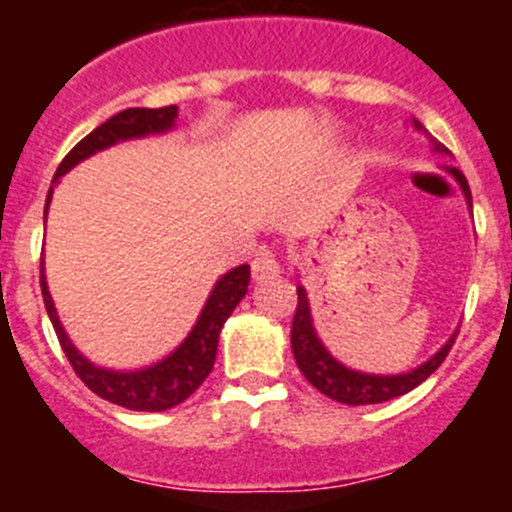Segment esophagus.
<instances>
[{"mask_svg":"<svg viewBox=\"0 0 512 512\" xmlns=\"http://www.w3.org/2000/svg\"><path fill=\"white\" fill-rule=\"evenodd\" d=\"M251 274L256 282H269V279L279 277V274H282V264H279L277 251L261 248V251L256 253V259L251 261Z\"/></svg>","mask_w":512,"mask_h":512,"instance_id":"34e87169","label":"esophagus"}]
</instances>
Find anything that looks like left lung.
I'll use <instances>...</instances> for the list:
<instances>
[{
    "label": "left lung",
    "instance_id": "left-lung-1",
    "mask_svg": "<svg viewBox=\"0 0 512 512\" xmlns=\"http://www.w3.org/2000/svg\"><path fill=\"white\" fill-rule=\"evenodd\" d=\"M418 125V122H415ZM436 151H446V146L436 143ZM454 174L456 182L461 184L464 194H467V202H472V192H469L467 176L461 174L459 169H449ZM456 341V333L443 343V348L436 356L425 361L423 366L413 369L408 374H395V377H377V374H361L354 369H346L343 364H338L333 356L325 351L323 343L315 336V328H312L310 320V305H307L305 289L297 287V310L295 318H292V351H295V361L300 366V372L305 374L307 382L315 387V390L323 392L330 400L343 402V405H377V402H387L392 397H400L405 392L415 390L420 382L431 377L438 366L443 364V359L449 356L451 346Z\"/></svg>",
    "mask_w": 512,
    "mask_h": 512
}]
</instances>
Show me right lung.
Listing matches in <instances>:
<instances>
[{"mask_svg": "<svg viewBox=\"0 0 512 512\" xmlns=\"http://www.w3.org/2000/svg\"><path fill=\"white\" fill-rule=\"evenodd\" d=\"M174 120L176 104L156 107V110L130 107V110L117 112V115L102 122L99 128H94L87 138H81L66 153V158L58 164L53 182H56L58 176L66 174L71 166H76L79 161L92 156V153L102 151L107 146H115L117 140L164 133V130H169L174 125ZM51 192H48V200H45V212H48ZM248 279H251V266L248 264L235 266L225 277H220V282L212 289L210 300L205 302V310H202L200 320H197V325H194L192 333L187 336V341L176 348L174 354L166 356L164 361H158V364L148 366V369H140V372H110V369H99L92 361L84 359L74 348V343L69 341V336L61 328V320L56 315V307H53L51 292H48V284H45L43 259H40V289H43L45 310H48V318H51L53 328H56L58 343H61L69 364L74 366V372L102 400L115 402V405L128 410H146V413L174 408V405L187 400L205 382L207 374L212 372V364H215L220 328H223L230 312L235 310V305L248 292Z\"/></svg>", "mask_w": 512, "mask_h": 512, "instance_id": "add662e5", "label": "right lung"}]
</instances>
